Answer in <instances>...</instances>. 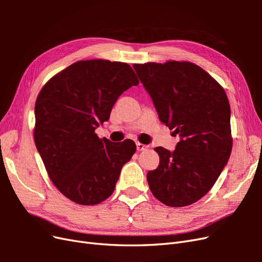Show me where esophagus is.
Segmentation results:
<instances>
[{"mask_svg": "<svg viewBox=\"0 0 262 262\" xmlns=\"http://www.w3.org/2000/svg\"><path fill=\"white\" fill-rule=\"evenodd\" d=\"M137 148H138L139 152H141V150H145L146 148H148V146L145 145V144L140 143V142H137Z\"/></svg>", "mask_w": 262, "mask_h": 262, "instance_id": "1", "label": "esophagus"}]
</instances>
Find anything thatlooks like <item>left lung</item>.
<instances>
[{"mask_svg":"<svg viewBox=\"0 0 262 262\" xmlns=\"http://www.w3.org/2000/svg\"><path fill=\"white\" fill-rule=\"evenodd\" d=\"M133 69L160 120L180 137L173 152L155 148L160 165L147 172L150 191L168 207L192 204L210 191L232 152L226 93L191 62H149Z\"/></svg>","mask_w":262,"mask_h":262,"instance_id":"1","label":"left lung"}]
</instances>
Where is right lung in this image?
<instances>
[{
	"label": "right lung",
	"mask_w": 262,
	"mask_h": 262,
	"mask_svg": "<svg viewBox=\"0 0 262 262\" xmlns=\"http://www.w3.org/2000/svg\"><path fill=\"white\" fill-rule=\"evenodd\" d=\"M132 68L109 60L77 61L45 84L35 105L34 139L47 172L68 199L94 205L113 194L136 143L99 139L120 95L137 86Z\"/></svg>",
	"instance_id": "obj_1"
}]
</instances>
